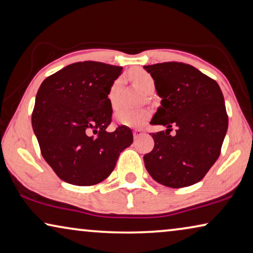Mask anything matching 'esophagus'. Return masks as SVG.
I'll list each match as a JSON object with an SVG mask.
<instances>
[{"label":"esophagus","mask_w":253,"mask_h":253,"mask_svg":"<svg viewBox=\"0 0 253 253\" xmlns=\"http://www.w3.org/2000/svg\"><path fill=\"white\" fill-rule=\"evenodd\" d=\"M142 135H143V130H141V129H135L133 131V136H134L135 139L138 138V137H141Z\"/></svg>","instance_id":"esophagus-1"}]
</instances>
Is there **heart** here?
<instances>
[{"label":"heart","mask_w":253,"mask_h":253,"mask_svg":"<svg viewBox=\"0 0 253 253\" xmlns=\"http://www.w3.org/2000/svg\"><path fill=\"white\" fill-rule=\"evenodd\" d=\"M133 82L136 84L143 92L146 94L154 90V79L149 73L143 70H135L130 74ZM123 84L122 78H117L112 83L108 93L109 102L112 107H117L118 104V93L120 86ZM150 118V111L146 109H129V108H120L115 114V120L118 125L130 127V128H139L145 125Z\"/></svg>","instance_id":"heart-1"}]
</instances>
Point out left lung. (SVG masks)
I'll return each mask as SVG.
<instances>
[{
	"mask_svg": "<svg viewBox=\"0 0 253 253\" xmlns=\"http://www.w3.org/2000/svg\"><path fill=\"white\" fill-rule=\"evenodd\" d=\"M144 69L161 97L151 124L167 128L152 134L154 148L143 158L146 170L165 186L193 185L220 154L228 127L223 92L217 82L185 63H157ZM172 126L175 135H170Z\"/></svg>",
	"mask_w": 253,
	"mask_h": 253,
	"instance_id": "left-lung-1",
	"label": "left lung"
}]
</instances>
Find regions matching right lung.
Wrapping results in <instances>:
<instances>
[{
	"label": "right lung",
	"instance_id": "add662e5",
	"mask_svg": "<svg viewBox=\"0 0 253 253\" xmlns=\"http://www.w3.org/2000/svg\"><path fill=\"white\" fill-rule=\"evenodd\" d=\"M122 71L102 62H76L41 84L33 130L44 160L66 183L89 186L102 182L133 143L130 128L107 130L112 116L108 93Z\"/></svg>",
	"mask_w": 253,
	"mask_h": 253
}]
</instances>
